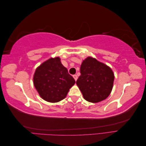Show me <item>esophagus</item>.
<instances>
[{
  "instance_id": "1",
  "label": "esophagus",
  "mask_w": 146,
  "mask_h": 146,
  "mask_svg": "<svg viewBox=\"0 0 146 146\" xmlns=\"http://www.w3.org/2000/svg\"><path fill=\"white\" fill-rule=\"evenodd\" d=\"M73 77H74V78L75 79V80H76V81L77 80L78 77H77V75H73Z\"/></svg>"
}]
</instances>
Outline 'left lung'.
Wrapping results in <instances>:
<instances>
[{"mask_svg": "<svg viewBox=\"0 0 146 146\" xmlns=\"http://www.w3.org/2000/svg\"><path fill=\"white\" fill-rule=\"evenodd\" d=\"M80 76L76 82L83 98L91 103L107 99L111 93L114 79L112 69L91 56L83 61Z\"/></svg>", "mask_w": 146, "mask_h": 146, "instance_id": "left-lung-1", "label": "left lung"}]
</instances>
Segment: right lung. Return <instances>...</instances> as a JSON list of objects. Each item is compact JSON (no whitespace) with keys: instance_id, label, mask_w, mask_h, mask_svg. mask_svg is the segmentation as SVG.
<instances>
[{"instance_id":"1","label":"right lung","mask_w":146,"mask_h":146,"mask_svg":"<svg viewBox=\"0 0 146 146\" xmlns=\"http://www.w3.org/2000/svg\"><path fill=\"white\" fill-rule=\"evenodd\" d=\"M75 83L58 56L43 62L35 70L33 76V84L39 95L52 103L64 99Z\"/></svg>"}]
</instances>
